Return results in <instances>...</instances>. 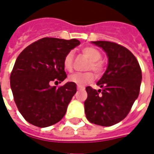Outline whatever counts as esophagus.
<instances>
[{
  "mask_svg": "<svg viewBox=\"0 0 154 154\" xmlns=\"http://www.w3.org/2000/svg\"><path fill=\"white\" fill-rule=\"evenodd\" d=\"M77 89H85V87L84 86H77Z\"/></svg>",
  "mask_w": 154,
  "mask_h": 154,
  "instance_id": "esophagus-1",
  "label": "esophagus"
}]
</instances>
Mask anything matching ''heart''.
Returning <instances> with one entry per match:
<instances>
[{
    "label": "heart",
    "mask_w": 154,
    "mask_h": 154,
    "mask_svg": "<svg viewBox=\"0 0 154 154\" xmlns=\"http://www.w3.org/2000/svg\"><path fill=\"white\" fill-rule=\"evenodd\" d=\"M81 51L90 60V62L88 63V69H92L97 75H100L101 74H103L105 69V66L103 61L100 60L102 57L100 51L94 47H90V46L84 48ZM73 65H74V55L72 51H69L64 57V68L67 71H71L73 69ZM94 79V75L93 73L85 72L75 73L73 75H70L68 79L69 81L73 82L79 86H84L93 81Z\"/></svg>",
    "instance_id": "heart-1"
}]
</instances>
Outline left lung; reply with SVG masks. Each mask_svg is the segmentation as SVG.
Here are the masks:
<instances>
[{"mask_svg":"<svg viewBox=\"0 0 154 154\" xmlns=\"http://www.w3.org/2000/svg\"><path fill=\"white\" fill-rule=\"evenodd\" d=\"M93 43L106 51L108 66L97 84L102 89L86 87L85 114L91 123L111 126L126 117L139 96L141 68L133 53L122 45L107 41Z\"/></svg>","mask_w":154,"mask_h":154,"instance_id":"1","label":"left lung"}]
</instances>
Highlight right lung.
<instances>
[{
  "label": "right lung",
  "instance_id": "add662e5",
  "mask_svg": "<svg viewBox=\"0 0 154 154\" xmlns=\"http://www.w3.org/2000/svg\"><path fill=\"white\" fill-rule=\"evenodd\" d=\"M80 42L77 39L43 38L32 42L19 55L11 74V87L18 110L27 122L48 127L63 118L76 93L68 82L51 86L67 77L64 57Z\"/></svg>",
  "mask_w": 154,
  "mask_h": 154
}]
</instances>
